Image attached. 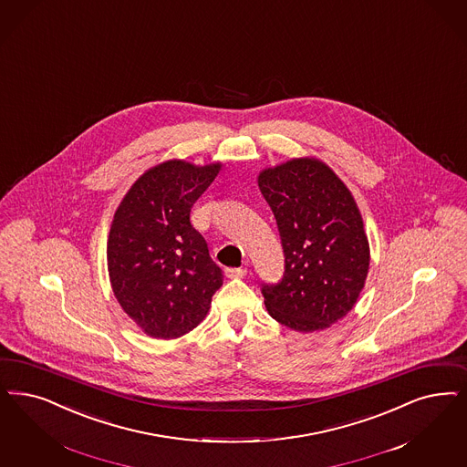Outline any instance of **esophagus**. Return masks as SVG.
I'll list each match as a JSON object with an SVG mask.
<instances>
[{
    "label": "esophagus",
    "mask_w": 467,
    "mask_h": 467,
    "mask_svg": "<svg viewBox=\"0 0 467 467\" xmlns=\"http://www.w3.org/2000/svg\"><path fill=\"white\" fill-rule=\"evenodd\" d=\"M225 275L227 277H244L246 275V269L244 267H227L225 269Z\"/></svg>",
    "instance_id": "1"
}]
</instances>
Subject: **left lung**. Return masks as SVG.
Masks as SVG:
<instances>
[{"label": "left lung", "instance_id": "obj_1", "mask_svg": "<svg viewBox=\"0 0 467 467\" xmlns=\"http://www.w3.org/2000/svg\"><path fill=\"white\" fill-rule=\"evenodd\" d=\"M258 188L273 210L285 252L277 285H262L271 317L300 333L343 319L364 288L369 242L345 182L317 159L264 169Z\"/></svg>", "mask_w": 467, "mask_h": 467}]
</instances>
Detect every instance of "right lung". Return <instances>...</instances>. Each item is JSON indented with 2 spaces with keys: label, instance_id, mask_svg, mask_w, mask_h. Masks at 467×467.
<instances>
[{
  "label": "right lung",
  "instance_id": "add662e5",
  "mask_svg": "<svg viewBox=\"0 0 467 467\" xmlns=\"http://www.w3.org/2000/svg\"><path fill=\"white\" fill-rule=\"evenodd\" d=\"M167 161L148 169L115 210L107 243L113 295L151 338L190 333L209 312L223 271L190 223L194 202L221 171Z\"/></svg>",
  "mask_w": 467,
  "mask_h": 467
}]
</instances>
